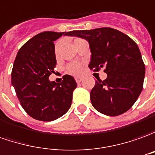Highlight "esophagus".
<instances>
[{
    "label": "esophagus",
    "mask_w": 155,
    "mask_h": 155,
    "mask_svg": "<svg viewBox=\"0 0 155 155\" xmlns=\"http://www.w3.org/2000/svg\"><path fill=\"white\" fill-rule=\"evenodd\" d=\"M75 81L77 82V83H80V82H81L82 81V78L76 77V78H75Z\"/></svg>",
    "instance_id": "esophagus-1"
}]
</instances>
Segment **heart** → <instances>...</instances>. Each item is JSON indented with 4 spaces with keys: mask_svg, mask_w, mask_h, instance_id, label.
<instances>
[{
    "mask_svg": "<svg viewBox=\"0 0 155 155\" xmlns=\"http://www.w3.org/2000/svg\"><path fill=\"white\" fill-rule=\"evenodd\" d=\"M83 64L80 62H73L67 65V71L74 75H79L82 72Z\"/></svg>",
    "mask_w": 155,
    "mask_h": 155,
    "instance_id": "b5f03b06",
    "label": "heart"
}]
</instances>
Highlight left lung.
Segmentation results:
<instances>
[{"label": "left lung", "mask_w": 155, "mask_h": 155, "mask_svg": "<svg viewBox=\"0 0 155 155\" xmlns=\"http://www.w3.org/2000/svg\"><path fill=\"white\" fill-rule=\"evenodd\" d=\"M70 35L89 42V68H104L107 78L98 80L90 93L92 106L100 113L117 116L129 110L143 86L145 65L137 43L126 34L112 28L74 30Z\"/></svg>", "instance_id": "obj_1"}]
</instances>
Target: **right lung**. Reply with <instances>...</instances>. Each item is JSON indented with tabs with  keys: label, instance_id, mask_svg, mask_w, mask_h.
Wrapping results in <instances>:
<instances>
[{
	"label": "right lung",
	"instance_id": "right-lung-1",
	"mask_svg": "<svg viewBox=\"0 0 155 155\" xmlns=\"http://www.w3.org/2000/svg\"><path fill=\"white\" fill-rule=\"evenodd\" d=\"M70 32L46 31L25 43L16 56L12 85L25 112L35 120L51 121L69 110L77 84L65 74L62 82L49 81L57 64L53 41Z\"/></svg>",
	"mask_w": 155,
	"mask_h": 155
}]
</instances>
